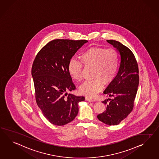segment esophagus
Listing matches in <instances>:
<instances>
[{
	"mask_svg": "<svg viewBox=\"0 0 159 159\" xmlns=\"http://www.w3.org/2000/svg\"><path fill=\"white\" fill-rule=\"evenodd\" d=\"M86 100H87L88 102H94V100H93V98H88V97H86L85 98Z\"/></svg>",
	"mask_w": 159,
	"mask_h": 159,
	"instance_id": "obj_1",
	"label": "esophagus"
}]
</instances>
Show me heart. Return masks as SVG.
<instances>
[{
	"mask_svg": "<svg viewBox=\"0 0 159 159\" xmlns=\"http://www.w3.org/2000/svg\"><path fill=\"white\" fill-rule=\"evenodd\" d=\"M81 61L71 58L68 64V71L76 81L82 80L83 65L91 67L92 80L85 82L79 88L80 93L93 97L103 87V82L107 84L115 77L119 66V55L114 48H92L81 54Z\"/></svg>",
	"mask_w": 159,
	"mask_h": 159,
	"instance_id": "b5f03b06",
	"label": "heart"
}]
</instances>
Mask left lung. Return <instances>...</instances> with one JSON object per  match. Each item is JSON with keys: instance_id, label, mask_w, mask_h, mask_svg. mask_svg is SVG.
<instances>
[{"instance_id": "left-lung-1", "label": "left lung", "mask_w": 159, "mask_h": 159, "mask_svg": "<svg viewBox=\"0 0 159 159\" xmlns=\"http://www.w3.org/2000/svg\"><path fill=\"white\" fill-rule=\"evenodd\" d=\"M107 41L117 49L121 60L116 76L103 92L110 97L102 102L106 105V111L97 117L102 122L112 126L119 124L133 109L139 86V70L130 49L119 41Z\"/></svg>"}]
</instances>
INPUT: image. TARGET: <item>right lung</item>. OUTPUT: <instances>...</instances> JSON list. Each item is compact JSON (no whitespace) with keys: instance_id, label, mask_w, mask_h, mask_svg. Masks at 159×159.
<instances>
[{"instance_id":"right-lung-1","label":"right lung","mask_w":159,"mask_h":159,"mask_svg":"<svg viewBox=\"0 0 159 159\" xmlns=\"http://www.w3.org/2000/svg\"><path fill=\"white\" fill-rule=\"evenodd\" d=\"M88 40L56 39L49 41L37 54L32 67L37 104L45 118L54 125L63 126L73 120L78 102L84 96L67 92L75 89L68 64Z\"/></svg>"}]
</instances>
